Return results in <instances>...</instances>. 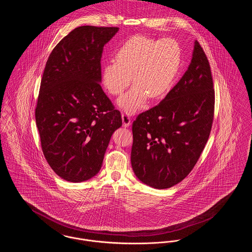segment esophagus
Masks as SVG:
<instances>
[{
    "label": "esophagus",
    "instance_id": "34e87169",
    "mask_svg": "<svg viewBox=\"0 0 252 252\" xmlns=\"http://www.w3.org/2000/svg\"><path fill=\"white\" fill-rule=\"evenodd\" d=\"M122 121H123V126H125V127L129 126V125L131 123L130 118L126 113H122Z\"/></svg>",
    "mask_w": 252,
    "mask_h": 252
}]
</instances>
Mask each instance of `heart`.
Returning a JSON list of instances; mask_svg holds the SVG:
<instances>
[{
  "mask_svg": "<svg viewBox=\"0 0 252 252\" xmlns=\"http://www.w3.org/2000/svg\"><path fill=\"white\" fill-rule=\"evenodd\" d=\"M181 62L178 44L171 38L161 40L136 35L117 51L115 61L107 62L101 70V81L107 92L121 95L118 105L128 113L142 109L149 97L164 96L174 83Z\"/></svg>",
  "mask_w": 252,
  "mask_h": 252,
  "instance_id": "1",
  "label": "heart"
}]
</instances>
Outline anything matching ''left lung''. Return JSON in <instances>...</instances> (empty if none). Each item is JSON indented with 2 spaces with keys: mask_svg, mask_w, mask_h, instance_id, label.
I'll return each mask as SVG.
<instances>
[{
  "mask_svg": "<svg viewBox=\"0 0 252 252\" xmlns=\"http://www.w3.org/2000/svg\"><path fill=\"white\" fill-rule=\"evenodd\" d=\"M215 91L210 65L194 41L191 63L158 105L132 124L131 166L137 178L156 189L182 181L197 162L210 135Z\"/></svg>",
  "mask_w": 252,
  "mask_h": 252,
  "instance_id": "1",
  "label": "left lung"
}]
</instances>
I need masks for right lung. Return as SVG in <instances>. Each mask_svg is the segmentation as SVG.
<instances>
[{
  "label": "right lung",
  "mask_w": 252,
  "mask_h": 252,
  "mask_svg": "<svg viewBox=\"0 0 252 252\" xmlns=\"http://www.w3.org/2000/svg\"><path fill=\"white\" fill-rule=\"evenodd\" d=\"M119 28L82 26L51 53L41 80L35 120L54 172L82 182L99 172L122 117L101 89L100 58Z\"/></svg>",
  "instance_id": "obj_1"
}]
</instances>
